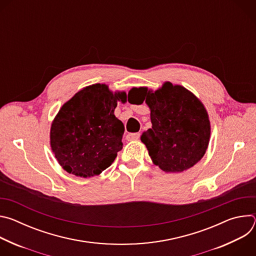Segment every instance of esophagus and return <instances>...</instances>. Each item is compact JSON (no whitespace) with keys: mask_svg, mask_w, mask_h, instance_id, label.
I'll return each instance as SVG.
<instances>
[{"mask_svg":"<svg viewBox=\"0 0 256 256\" xmlns=\"http://www.w3.org/2000/svg\"><path fill=\"white\" fill-rule=\"evenodd\" d=\"M126 140H128V142H130V140H136L140 138V134H138V132H136V134H126Z\"/></svg>","mask_w":256,"mask_h":256,"instance_id":"obj_1","label":"esophagus"}]
</instances>
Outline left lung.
<instances>
[{"mask_svg":"<svg viewBox=\"0 0 256 256\" xmlns=\"http://www.w3.org/2000/svg\"><path fill=\"white\" fill-rule=\"evenodd\" d=\"M150 108L152 128L140 136L153 164L166 173L184 172L204 156L210 138V122L202 102L181 85L164 82L157 90L134 87Z\"/></svg>","mask_w":256,"mask_h":256,"instance_id":"8db88e82","label":"left lung"}]
</instances>
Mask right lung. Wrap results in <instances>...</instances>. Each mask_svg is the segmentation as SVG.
Here are the masks:
<instances>
[{
  "instance_id": "add662e5",
  "label": "right lung",
  "mask_w": 256,
  "mask_h": 256,
  "mask_svg": "<svg viewBox=\"0 0 256 256\" xmlns=\"http://www.w3.org/2000/svg\"><path fill=\"white\" fill-rule=\"evenodd\" d=\"M124 91L106 84L84 87L60 107L50 132L52 153L62 168L78 177L99 175L122 149L124 124L114 116Z\"/></svg>"
}]
</instances>
